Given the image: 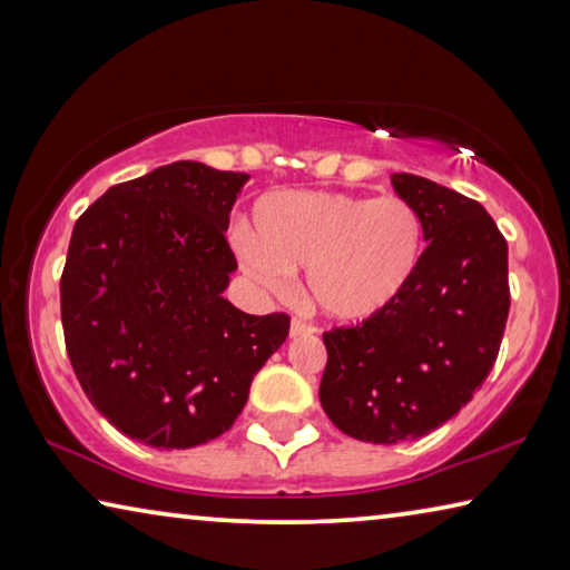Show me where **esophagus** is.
Here are the masks:
<instances>
[{
	"label": "esophagus",
	"mask_w": 570,
	"mask_h": 570,
	"mask_svg": "<svg viewBox=\"0 0 570 570\" xmlns=\"http://www.w3.org/2000/svg\"><path fill=\"white\" fill-rule=\"evenodd\" d=\"M314 332H316L314 326L306 324L304 320H292V330H288V334H292L294 340H296V336H306V334H314Z\"/></svg>",
	"instance_id": "1"
}]
</instances>
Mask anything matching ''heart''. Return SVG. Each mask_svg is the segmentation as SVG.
I'll use <instances>...</instances> for the list:
<instances>
[{"instance_id": "heart-1", "label": "heart", "mask_w": 570, "mask_h": 570, "mask_svg": "<svg viewBox=\"0 0 570 570\" xmlns=\"http://www.w3.org/2000/svg\"><path fill=\"white\" fill-rule=\"evenodd\" d=\"M424 254L420 210L402 196L272 193L254 210L244 268L268 292L306 268V294L326 316L364 322L404 294Z\"/></svg>"}]
</instances>
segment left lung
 <instances>
[{"label":"left lung","mask_w":570,"mask_h":570,"mask_svg":"<svg viewBox=\"0 0 570 570\" xmlns=\"http://www.w3.org/2000/svg\"><path fill=\"white\" fill-rule=\"evenodd\" d=\"M392 186L420 210L417 274L382 314L324 334L320 400L344 435L374 445L430 435L493 370L510 288L508 244L478 200L412 173Z\"/></svg>","instance_id":"1"}]
</instances>
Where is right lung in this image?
I'll return each mask as SVG.
<instances>
[{
	"mask_svg": "<svg viewBox=\"0 0 570 570\" xmlns=\"http://www.w3.org/2000/svg\"><path fill=\"white\" fill-rule=\"evenodd\" d=\"M246 173L178 160L118 183L77 218L60 282L67 354L115 430L186 450L236 422L288 336L286 314L224 298L228 214Z\"/></svg>",
	"mask_w": 570,
	"mask_h": 570,
	"instance_id": "obj_1",
	"label": "right lung"
}]
</instances>
